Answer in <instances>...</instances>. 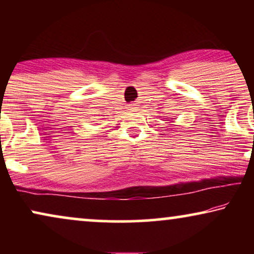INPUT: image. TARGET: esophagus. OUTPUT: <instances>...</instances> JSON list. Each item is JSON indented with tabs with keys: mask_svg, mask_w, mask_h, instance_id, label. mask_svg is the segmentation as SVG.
Wrapping results in <instances>:
<instances>
[{
	"mask_svg": "<svg viewBox=\"0 0 254 254\" xmlns=\"http://www.w3.org/2000/svg\"><path fill=\"white\" fill-rule=\"evenodd\" d=\"M130 110H131V109H130Z\"/></svg>",
	"mask_w": 254,
	"mask_h": 254,
	"instance_id": "obj_1",
	"label": "esophagus"
}]
</instances>
